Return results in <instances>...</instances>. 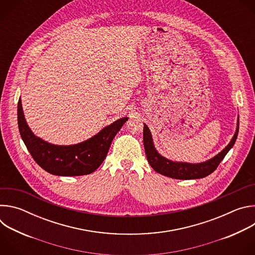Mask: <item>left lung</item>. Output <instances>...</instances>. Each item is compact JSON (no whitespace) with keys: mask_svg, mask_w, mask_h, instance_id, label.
Segmentation results:
<instances>
[{"mask_svg":"<svg viewBox=\"0 0 255 255\" xmlns=\"http://www.w3.org/2000/svg\"><path fill=\"white\" fill-rule=\"evenodd\" d=\"M238 130L239 121L237 122L236 132L227 146L213 158L201 163L175 162L161 156L154 148L151 133L146 124H144L143 128V144L145 153H146V157L150 166L158 173L176 179L202 178L211 174L218 167V165L220 164V162L223 160L228 151L233 147L238 135Z\"/></svg>","mask_w":255,"mask_h":255,"instance_id":"left-lung-1","label":"left lung"}]
</instances>
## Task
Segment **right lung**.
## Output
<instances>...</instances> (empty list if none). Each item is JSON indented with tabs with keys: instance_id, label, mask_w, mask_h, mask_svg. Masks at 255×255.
<instances>
[{
	"instance_id": "right-lung-1",
	"label": "right lung",
	"mask_w": 255,
	"mask_h": 255,
	"mask_svg": "<svg viewBox=\"0 0 255 255\" xmlns=\"http://www.w3.org/2000/svg\"><path fill=\"white\" fill-rule=\"evenodd\" d=\"M128 120L119 119L92 138L75 145H54L36 137L24 118L21 100L18 102L20 135L33 159L51 174L77 176L94 172L104 161L115 135Z\"/></svg>"
}]
</instances>
